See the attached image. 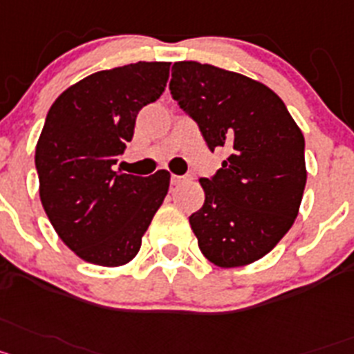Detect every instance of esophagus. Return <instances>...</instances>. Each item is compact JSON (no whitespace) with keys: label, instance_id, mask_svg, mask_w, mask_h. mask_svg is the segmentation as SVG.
<instances>
[{"label":"esophagus","instance_id":"esophagus-1","mask_svg":"<svg viewBox=\"0 0 354 354\" xmlns=\"http://www.w3.org/2000/svg\"><path fill=\"white\" fill-rule=\"evenodd\" d=\"M171 180H173L174 185H180V183H183V181H189L190 178L189 176H176V174H173V178H171Z\"/></svg>","mask_w":354,"mask_h":354}]
</instances>
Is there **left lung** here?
I'll use <instances>...</instances> for the list:
<instances>
[{
  "instance_id": "8db88e82",
  "label": "left lung",
  "mask_w": 354,
  "mask_h": 354,
  "mask_svg": "<svg viewBox=\"0 0 354 354\" xmlns=\"http://www.w3.org/2000/svg\"><path fill=\"white\" fill-rule=\"evenodd\" d=\"M169 88L212 151L230 153L214 178L199 180L205 203L189 217L199 250L224 269L257 262L299 212L306 185L299 126L267 85L210 64L174 62Z\"/></svg>"
}]
</instances>
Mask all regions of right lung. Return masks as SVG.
<instances>
[{
	"instance_id": "obj_1",
	"label": "right lung",
	"mask_w": 354,
	"mask_h": 354,
	"mask_svg": "<svg viewBox=\"0 0 354 354\" xmlns=\"http://www.w3.org/2000/svg\"><path fill=\"white\" fill-rule=\"evenodd\" d=\"M171 62L97 71L57 97L35 147L39 194L64 244L88 263L119 267L139 253L171 174L113 171L142 106L158 100Z\"/></svg>"
}]
</instances>
